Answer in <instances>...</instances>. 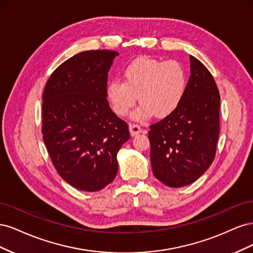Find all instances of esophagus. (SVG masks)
<instances>
[{
    "instance_id": "1",
    "label": "esophagus",
    "mask_w": 253,
    "mask_h": 253,
    "mask_svg": "<svg viewBox=\"0 0 253 253\" xmlns=\"http://www.w3.org/2000/svg\"><path fill=\"white\" fill-rule=\"evenodd\" d=\"M129 133H131V135L132 136H135V135H137V134H139V133H141L142 132V128L138 126V125H135V124H133V125H129Z\"/></svg>"
}]
</instances>
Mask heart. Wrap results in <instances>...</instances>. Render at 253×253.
<instances>
[{
	"mask_svg": "<svg viewBox=\"0 0 253 253\" xmlns=\"http://www.w3.org/2000/svg\"><path fill=\"white\" fill-rule=\"evenodd\" d=\"M122 76L124 82L114 80L106 88L112 109L120 117L134 108L137 96L141 105L134 115L136 119L169 117L179 108L188 87L185 67L175 60L142 57L129 63Z\"/></svg>",
	"mask_w": 253,
	"mask_h": 253,
	"instance_id": "obj_1",
	"label": "heart"
}]
</instances>
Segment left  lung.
Returning a JSON list of instances; mask_svg holds the SVG:
<instances>
[{
  "instance_id": "left-lung-1",
  "label": "left lung",
  "mask_w": 253,
  "mask_h": 253,
  "mask_svg": "<svg viewBox=\"0 0 253 253\" xmlns=\"http://www.w3.org/2000/svg\"><path fill=\"white\" fill-rule=\"evenodd\" d=\"M191 76L185 98L174 114L150 126L151 165L166 186L194 182L215 157L219 135L220 96L213 76L190 56Z\"/></svg>"
}]
</instances>
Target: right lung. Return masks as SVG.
I'll return each mask as SVG.
<instances>
[{"instance_id":"right-lung-1","label":"right lung","mask_w":253,"mask_h":253,"mask_svg":"<svg viewBox=\"0 0 253 253\" xmlns=\"http://www.w3.org/2000/svg\"><path fill=\"white\" fill-rule=\"evenodd\" d=\"M117 51L87 50L59 65L43 91V140L56 170L76 189L94 192L116 177L128 126L106 99Z\"/></svg>"}]
</instances>
